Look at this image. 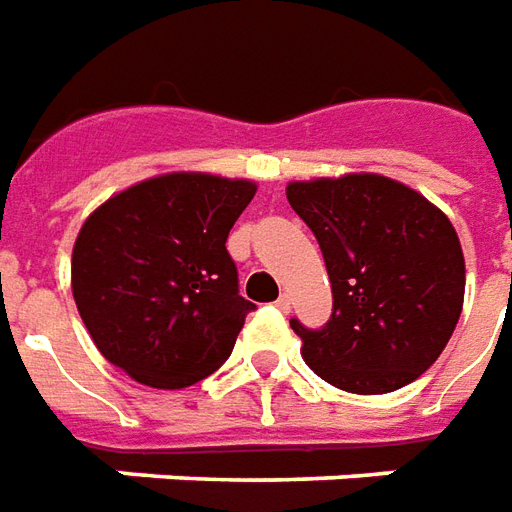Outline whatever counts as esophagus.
Instances as JSON below:
<instances>
[{"label": "esophagus", "mask_w": 512, "mask_h": 512, "mask_svg": "<svg viewBox=\"0 0 512 512\" xmlns=\"http://www.w3.org/2000/svg\"><path fill=\"white\" fill-rule=\"evenodd\" d=\"M275 305H278V311L289 313V308H292V297H289V294H281V297H278V302H275Z\"/></svg>", "instance_id": "34e87169"}]
</instances>
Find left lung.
<instances>
[{
  "instance_id": "8db88e82",
  "label": "left lung",
  "mask_w": 512,
  "mask_h": 512,
  "mask_svg": "<svg viewBox=\"0 0 512 512\" xmlns=\"http://www.w3.org/2000/svg\"><path fill=\"white\" fill-rule=\"evenodd\" d=\"M286 199L316 234L333 283L327 327L292 319L308 368L357 395L393 393L425 374L464 308V251L450 218L371 171L297 179Z\"/></svg>"
}]
</instances>
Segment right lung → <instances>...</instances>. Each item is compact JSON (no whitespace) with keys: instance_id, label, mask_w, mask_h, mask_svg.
I'll list each match as a JSON object with an SVG mask.
<instances>
[{"instance_id":"add662e5","label":"right lung","mask_w":512,"mask_h":512,"mask_svg":"<svg viewBox=\"0 0 512 512\" xmlns=\"http://www.w3.org/2000/svg\"><path fill=\"white\" fill-rule=\"evenodd\" d=\"M253 179L169 171L119 190L89 212L70 261L73 300L108 363L158 390L218 371L245 316L226 251Z\"/></svg>"}]
</instances>
